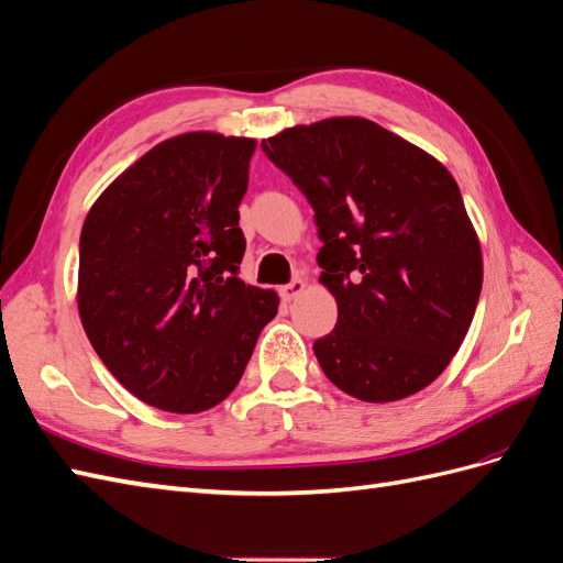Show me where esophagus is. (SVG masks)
<instances>
[{"instance_id":"34e87169","label":"esophagus","mask_w":563,"mask_h":563,"mask_svg":"<svg viewBox=\"0 0 563 563\" xmlns=\"http://www.w3.org/2000/svg\"><path fill=\"white\" fill-rule=\"evenodd\" d=\"M306 291V282L300 279V277H296V279H291L289 284H284L282 289H279V296L284 298V300H296L300 294Z\"/></svg>"}]
</instances>
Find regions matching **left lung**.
<instances>
[{
  "instance_id": "8db88e82",
  "label": "left lung",
  "mask_w": 563,
  "mask_h": 563,
  "mask_svg": "<svg viewBox=\"0 0 563 563\" xmlns=\"http://www.w3.org/2000/svg\"><path fill=\"white\" fill-rule=\"evenodd\" d=\"M314 210L336 327L312 344L332 385L399 401L444 373L483 289L479 241L444 164L361 117L263 141Z\"/></svg>"
}]
</instances>
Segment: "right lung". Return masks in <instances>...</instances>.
Returning <instances> with one entry per match:
<instances>
[{
	"label": "right lung",
	"instance_id": "add662e5",
	"mask_svg": "<svg viewBox=\"0 0 563 563\" xmlns=\"http://www.w3.org/2000/svg\"><path fill=\"white\" fill-rule=\"evenodd\" d=\"M251 139L184 133L92 205L78 312L95 353L141 401L200 413L236 389L279 298L239 279Z\"/></svg>",
	"mask_w": 563,
	"mask_h": 563
}]
</instances>
